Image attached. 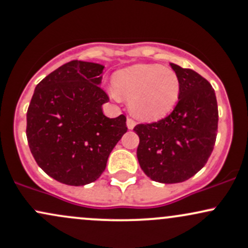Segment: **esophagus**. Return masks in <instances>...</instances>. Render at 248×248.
Masks as SVG:
<instances>
[{
	"instance_id": "esophagus-1",
	"label": "esophagus",
	"mask_w": 248,
	"mask_h": 248,
	"mask_svg": "<svg viewBox=\"0 0 248 248\" xmlns=\"http://www.w3.org/2000/svg\"><path fill=\"white\" fill-rule=\"evenodd\" d=\"M126 125H127V127H129L130 130H132V129H134V127H135V125H136V122L134 121V119H132V118H130V117H129V118L126 119Z\"/></svg>"
}]
</instances>
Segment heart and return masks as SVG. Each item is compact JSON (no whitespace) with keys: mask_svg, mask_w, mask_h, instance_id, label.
<instances>
[{"mask_svg":"<svg viewBox=\"0 0 248 248\" xmlns=\"http://www.w3.org/2000/svg\"><path fill=\"white\" fill-rule=\"evenodd\" d=\"M114 86L130 98V108L140 118L159 119L176 105L181 81L171 68L154 63H140L122 70L114 77ZM114 97L119 94L113 92Z\"/></svg>","mask_w":248,"mask_h":248,"instance_id":"obj_1","label":"heart"}]
</instances>
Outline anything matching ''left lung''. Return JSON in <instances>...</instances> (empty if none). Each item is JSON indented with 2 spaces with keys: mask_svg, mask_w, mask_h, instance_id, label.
Returning <instances> with one entry per match:
<instances>
[{
  "mask_svg": "<svg viewBox=\"0 0 248 248\" xmlns=\"http://www.w3.org/2000/svg\"><path fill=\"white\" fill-rule=\"evenodd\" d=\"M181 81L172 112L154 123L138 124L137 158L148 177L161 183L187 181L200 171L214 149L219 111L208 80L190 68L170 63Z\"/></svg>",
  "mask_w": 248,
  "mask_h": 248,
  "instance_id": "obj_1",
  "label": "left lung"
}]
</instances>
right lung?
I'll list each match as a JSON object with an SVG mask.
<instances>
[{"label":"right lung","mask_w":248,"mask_h":248,"mask_svg":"<svg viewBox=\"0 0 248 248\" xmlns=\"http://www.w3.org/2000/svg\"><path fill=\"white\" fill-rule=\"evenodd\" d=\"M104 66L72 60L36 85L27 111V140L38 166L63 185L94 182L127 131L126 117L108 118Z\"/></svg>","instance_id":"1"}]
</instances>
